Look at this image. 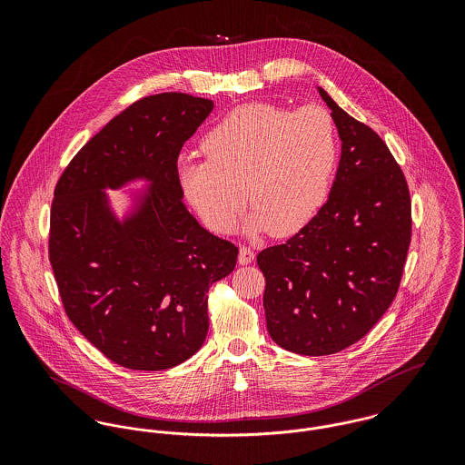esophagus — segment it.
Wrapping results in <instances>:
<instances>
[{"mask_svg":"<svg viewBox=\"0 0 465 465\" xmlns=\"http://www.w3.org/2000/svg\"><path fill=\"white\" fill-rule=\"evenodd\" d=\"M254 258H256V254L249 247H245V245L240 247V256H238L240 265H251L254 262Z\"/></svg>","mask_w":465,"mask_h":465,"instance_id":"1","label":"esophagus"}]
</instances>
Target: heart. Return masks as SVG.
<instances>
[{"mask_svg":"<svg viewBox=\"0 0 465 465\" xmlns=\"http://www.w3.org/2000/svg\"><path fill=\"white\" fill-rule=\"evenodd\" d=\"M202 148L207 159L177 161L181 190L202 223L227 232L249 199L254 211L243 231L273 236H290L315 216L338 153L331 116L317 105L236 107L203 135Z\"/></svg>","mask_w":465,"mask_h":465,"instance_id":"obj_1","label":"heart"}]
</instances>
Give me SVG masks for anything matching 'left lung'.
Returning <instances> with one entry per match:
<instances>
[{
  "label": "left lung",
  "mask_w": 465,
  "mask_h": 465,
  "mask_svg": "<svg viewBox=\"0 0 465 465\" xmlns=\"http://www.w3.org/2000/svg\"><path fill=\"white\" fill-rule=\"evenodd\" d=\"M317 91L341 141L330 197L286 243L258 254L266 330L306 356L334 354L374 328L398 293L411 234L410 192L389 146Z\"/></svg>",
  "instance_id": "left-lung-1"
}]
</instances>
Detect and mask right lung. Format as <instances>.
<instances>
[{
	"mask_svg": "<svg viewBox=\"0 0 465 465\" xmlns=\"http://www.w3.org/2000/svg\"><path fill=\"white\" fill-rule=\"evenodd\" d=\"M213 100L161 93L137 100L93 135L61 175L50 214V263L69 321L100 352L134 371L192 358L209 330L207 290L238 247L205 231L177 179L184 141ZM124 194L120 217L106 193Z\"/></svg>",
	"mask_w": 465,
	"mask_h": 465,
	"instance_id": "obj_1",
	"label": "right lung"
}]
</instances>
